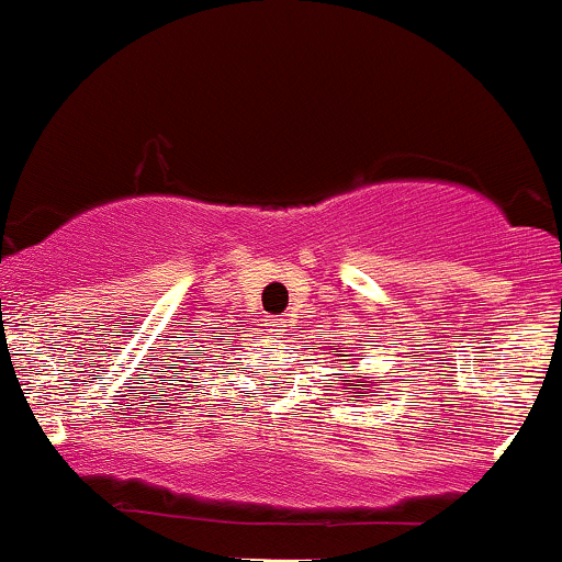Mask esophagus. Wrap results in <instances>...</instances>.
Instances as JSON below:
<instances>
[{
	"label": "esophagus",
	"instance_id": "obj_1",
	"mask_svg": "<svg viewBox=\"0 0 562 562\" xmlns=\"http://www.w3.org/2000/svg\"><path fill=\"white\" fill-rule=\"evenodd\" d=\"M269 326H271L269 330H274V334L282 336V334H285V330H288V321H285V317H274V321H271Z\"/></svg>",
	"mask_w": 562,
	"mask_h": 562
}]
</instances>
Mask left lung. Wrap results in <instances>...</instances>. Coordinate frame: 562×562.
Segmentation results:
<instances>
[{
	"instance_id": "1",
	"label": "left lung",
	"mask_w": 562,
	"mask_h": 562,
	"mask_svg": "<svg viewBox=\"0 0 562 562\" xmlns=\"http://www.w3.org/2000/svg\"><path fill=\"white\" fill-rule=\"evenodd\" d=\"M345 347H336V356H339V360H341V356H345ZM345 369H352V366H345ZM341 385H356V382H352V380H341ZM356 390H360L358 385H356ZM345 393H347V390H345Z\"/></svg>"
}]
</instances>
